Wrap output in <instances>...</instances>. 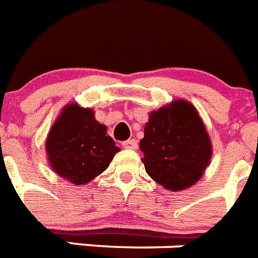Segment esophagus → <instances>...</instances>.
<instances>
[{
	"mask_svg": "<svg viewBox=\"0 0 258 258\" xmlns=\"http://www.w3.org/2000/svg\"><path fill=\"white\" fill-rule=\"evenodd\" d=\"M137 141L136 140H127L122 142V147L124 149H131V150H136L137 149Z\"/></svg>",
	"mask_w": 258,
	"mask_h": 258,
	"instance_id": "esophagus-1",
	"label": "esophagus"
}]
</instances>
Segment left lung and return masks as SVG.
Instances as JSON below:
<instances>
[{
	"label": "left lung",
	"instance_id": "left-lung-1",
	"mask_svg": "<svg viewBox=\"0 0 258 258\" xmlns=\"http://www.w3.org/2000/svg\"><path fill=\"white\" fill-rule=\"evenodd\" d=\"M140 149L149 176L173 192L198 181L211 158L204 122L197 109L185 100L151 112Z\"/></svg>",
	"mask_w": 258,
	"mask_h": 258
}]
</instances>
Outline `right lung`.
<instances>
[{"mask_svg":"<svg viewBox=\"0 0 258 258\" xmlns=\"http://www.w3.org/2000/svg\"><path fill=\"white\" fill-rule=\"evenodd\" d=\"M118 151L89 108L70 104L52 126L47 140L50 166L61 177L81 185L104 171Z\"/></svg>","mask_w":258,"mask_h":258,"instance_id":"add662e5","label":"right lung"}]
</instances>
